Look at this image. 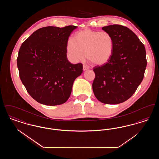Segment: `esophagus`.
Wrapping results in <instances>:
<instances>
[{
	"mask_svg": "<svg viewBox=\"0 0 159 159\" xmlns=\"http://www.w3.org/2000/svg\"><path fill=\"white\" fill-rule=\"evenodd\" d=\"M88 69H89V67H88V66H86V65H83V70L84 71H85V70H88Z\"/></svg>",
	"mask_w": 159,
	"mask_h": 159,
	"instance_id": "esophagus-1",
	"label": "esophagus"
}]
</instances>
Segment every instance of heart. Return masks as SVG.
Wrapping results in <instances>:
<instances>
[{
  "mask_svg": "<svg viewBox=\"0 0 159 159\" xmlns=\"http://www.w3.org/2000/svg\"><path fill=\"white\" fill-rule=\"evenodd\" d=\"M114 42L113 36L105 31L85 30L77 33L74 39L70 38L67 43L68 58L77 62L83 56L95 64L102 65L111 58Z\"/></svg>",
  "mask_w": 159,
  "mask_h": 159,
  "instance_id": "obj_1",
  "label": "heart"
}]
</instances>
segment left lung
I'll list each match as a JSON object with an SVG mask.
<instances>
[{"mask_svg": "<svg viewBox=\"0 0 159 159\" xmlns=\"http://www.w3.org/2000/svg\"><path fill=\"white\" fill-rule=\"evenodd\" d=\"M102 29L113 38V52L107 63L93 68L92 89L100 102L117 104L130 98L143 80L147 62L145 48L125 26L114 24Z\"/></svg>", "mask_w": 159, "mask_h": 159, "instance_id": "obj_1", "label": "left lung"}]
</instances>
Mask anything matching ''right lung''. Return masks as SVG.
I'll list each match as a JSON object with an SVG mask.
<instances>
[{
    "mask_svg": "<svg viewBox=\"0 0 159 159\" xmlns=\"http://www.w3.org/2000/svg\"><path fill=\"white\" fill-rule=\"evenodd\" d=\"M75 25L48 26L35 31L21 46L17 58L20 79L31 97L46 106L65 103L75 80L83 72L82 63L71 64L67 43Z\"/></svg>",
    "mask_w": 159,
    "mask_h": 159,
    "instance_id": "add662e5",
    "label": "right lung"
}]
</instances>
